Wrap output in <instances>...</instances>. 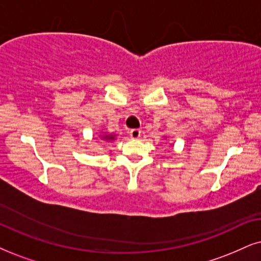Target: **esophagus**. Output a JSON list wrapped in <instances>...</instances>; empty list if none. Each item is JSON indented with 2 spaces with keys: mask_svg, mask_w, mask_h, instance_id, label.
<instances>
[{
  "mask_svg": "<svg viewBox=\"0 0 261 261\" xmlns=\"http://www.w3.org/2000/svg\"><path fill=\"white\" fill-rule=\"evenodd\" d=\"M128 134H130V137L134 138V140H137V138L141 136V131L138 130V128H131V130L128 131Z\"/></svg>",
  "mask_w": 261,
  "mask_h": 261,
  "instance_id": "34e87169",
  "label": "esophagus"
}]
</instances>
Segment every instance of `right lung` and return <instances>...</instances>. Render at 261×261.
Instances as JSON below:
<instances>
[{
    "label": "right lung",
    "mask_w": 261,
    "mask_h": 261,
    "mask_svg": "<svg viewBox=\"0 0 261 261\" xmlns=\"http://www.w3.org/2000/svg\"><path fill=\"white\" fill-rule=\"evenodd\" d=\"M106 138H107V136H106ZM113 136H108V140H113Z\"/></svg>",
    "instance_id": "add662e5"
}]
</instances>
